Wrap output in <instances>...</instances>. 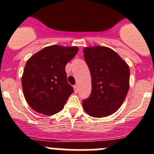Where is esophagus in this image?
<instances>
[{"label":"esophagus","mask_w":154,"mask_h":154,"mask_svg":"<svg viewBox=\"0 0 154 154\" xmlns=\"http://www.w3.org/2000/svg\"><path fill=\"white\" fill-rule=\"evenodd\" d=\"M73 88H74V91H75V92H78V90H79V87H78V85H74V86H73Z\"/></svg>","instance_id":"esophagus-1"}]
</instances>
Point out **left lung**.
<instances>
[{"label": "left lung", "instance_id": "left-lung-1", "mask_svg": "<svg viewBox=\"0 0 154 154\" xmlns=\"http://www.w3.org/2000/svg\"><path fill=\"white\" fill-rule=\"evenodd\" d=\"M83 53L92 77V92L82 106L91 116L106 117L124 102L130 88V68L109 48L86 47Z\"/></svg>", "mask_w": 154, "mask_h": 154}]
</instances>
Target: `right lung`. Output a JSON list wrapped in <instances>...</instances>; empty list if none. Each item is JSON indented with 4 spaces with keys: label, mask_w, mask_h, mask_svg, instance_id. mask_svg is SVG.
Returning <instances> with one entry per match:
<instances>
[{
    "label": "right lung",
    "mask_w": 154,
    "mask_h": 154,
    "mask_svg": "<svg viewBox=\"0 0 154 154\" xmlns=\"http://www.w3.org/2000/svg\"><path fill=\"white\" fill-rule=\"evenodd\" d=\"M75 46H48L27 62L21 83L24 96L31 109L44 115L60 112L73 92L68 83L65 65L77 54Z\"/></svg>",
    "instance_id": "1"
}]
</instances>
